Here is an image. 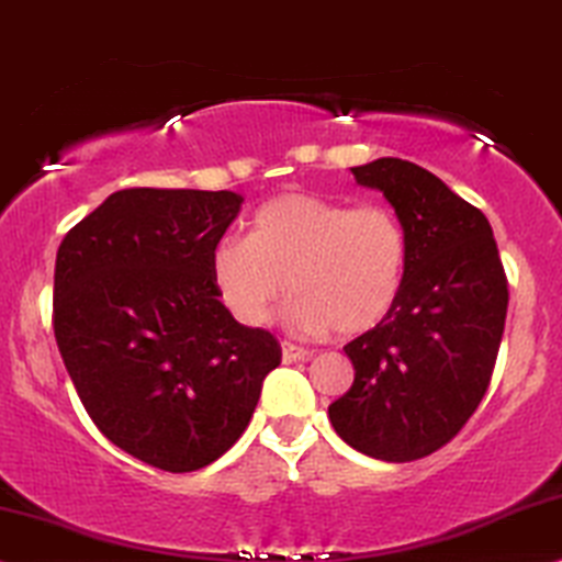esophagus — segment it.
I'll list each match as a JSON object with an SVG mask.
<instances>
[{
  "instance_id": "esophagus-1",
  "label": "esophagus",
  "mask_w": 562,
  "mask_h": 562,
  "mask_svg": "<svg viewBox=\"0 0 562 562\" xmlns=\"http://www.w3.org/2000/svg\"><path fill=\"white\" fill-rule=\"evenodd\" d=\"M281 357H283V362H286V364L304 362V359H310V351L304 349V346H294L292 341H283L281 344Z\"/></svg>"
}]
</instances>
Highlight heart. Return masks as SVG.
I'll list each match as a JSON object with an SVG mask.
<instances>
[{
	"mask_svg": "<svg viewBox=\"0 0 562 562\" xmlns=\"http://www.w3.org/2000/svg\"><path fill=\"white\" fill-rule=\"evenodd\" d=\"M406 262V228L387 205L349 207L315 192H281L249 216L247 237L213 245L207 270L218 300L247 328L273 321L292 289L289 328L357 336L391 313Z\"/></svg>",
	"mask_w": 562,
	"mask_h": 562,
	"instance_id": "b5f03b06",
	"label": "heart"
}]
</instances>
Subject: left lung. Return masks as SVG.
<instances>
[{
  "instance_id": "left-lung-1",
  "label": "left lung",
  "mask_w": 562,
  "mask_h": 562,
  "mask_svg": "<svg viewBox=\"0 0 562 562\" xmlns=\"http://www.w3.org/2000/svg\"><path fill=\"white\" fill-rule=\"evenodd\" d=\"M351 175L393 205L408 262L391 313L344 346L355 383L328 417L359 453L417 461L456 438L480 406L501 349L508 279L490 221L442 179L401 158Z\"/></svg>"
}]
</instances>
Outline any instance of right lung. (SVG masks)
Instances as JSON below:
<instances>
[{
	"mask_svg": "<svg viewBox=\"0 0 562 562\" xmlns=\"http://www.w3.org/2000/svg\"><path fill=\"white\" fill-rule=\"evenodd\" d=\"M241 203L228 190L133 187L57 249L54 336L88 417L171 474L224 456L281 364L279 341L234 321L207 270Z\"/></svg>",
	"mask_w": 562,
	"mask_h": 562,
	"instance_id": "obj_1",
	"label": "right lung"
}]
</instances>
